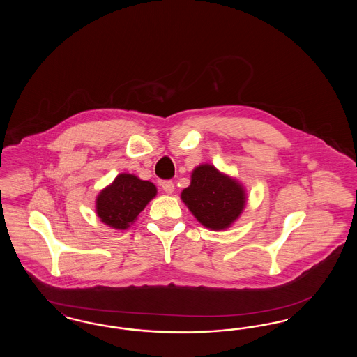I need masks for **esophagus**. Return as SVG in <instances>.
<instances>
[{
    "instance_id": "obj_1",
    "label": "esophagus",
    "mask_w": 357,
    "mask_h": 357,
    "mask_svg": "<svg viewBox=\"0 0 357 357\" xmlns=\"http://www.w3.org/2000/svg\"><path fill=\"white\" fill-rule=\"evenodd\" d=\"M160 186L165 190V192H167V194H171V192L174 191V183H172L171 181H163V182H160Z\"/></svg>"
}]
</instances>
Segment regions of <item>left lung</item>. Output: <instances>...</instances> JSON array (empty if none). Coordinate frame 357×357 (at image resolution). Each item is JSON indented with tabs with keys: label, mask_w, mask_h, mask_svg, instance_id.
I'll return each instance as SVG.
<instances>
[{
	"label": "left lung",
	"mask_w": 357,
	"mask_h": 357,
	"mask_svg": "<svg viewBox=\"0 0 357 357\" xmlns=\"http://www.w3.org/2000/svg\"><path fill=\"white\" fill-rule=\"evenodd\" d=\"M182 201L204 226L222 230L239 217L245 191L214 166L202 165L192 171L191 185L182 191Z\"/></svg>",
	"instance_id": "8db88e82"
}]
</instances>
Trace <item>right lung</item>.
I'll use <instances>...</instances> for the list:
<instances>
[{
  "mask_svg": "<svg viewBox=\"0 0 357 357\" xmlns=\"http://www.w3.org/2000/svg\"><path fill=\"white\" fill-rule=\"evenodd\" d=\"M156 195V187L135 175L120 174L96 199V213L102 222L114 229H127L139 213Z\"/></svg>",
  "mask_w": 357,
  "mask_h": 357,
  "instance_id": "obj_1",
  "label": "right lung"
}]
</instances>
